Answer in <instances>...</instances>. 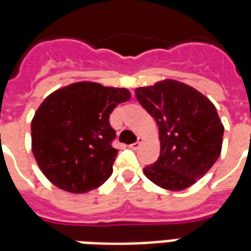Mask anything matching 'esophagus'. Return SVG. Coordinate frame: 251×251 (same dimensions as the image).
<instances>
[{"label": "esophagus", "mask_w": 251, "mask_h": 251, "mask_svg": "<svg viewBox=\"0 0 251 251\" xmlns=\"http://www.w3.org/2000/svg\"><path fill=\"white\" fill-rule=\"evenodd\" d=\"M142 143H143V139L139 138V139H138V142H136V143L129 144V148H132V150H138V148L140 147V144H142Z\"/></svg>", "instance_id": "esophagus-1"}]
</instances>
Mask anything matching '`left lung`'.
Listing matches in <instances>:
<instances>
[{"label":"left lung","instance_id":"1","mask_svg":"<svg viewBox=\"0 0 251 251\" xmlns=\"http://www.w3.org/2000/svg\"><path fill=\"white\" fill-rule=\"evenodd\" d=\"M135 95L159 127L160 156L144 167V175L171 191L193 186L221 155L223 124L215 105L195 88L171 78L136 88Z\"/></svg>","mask_w":251,"mask_h":251}]
</instances>
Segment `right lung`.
<instances>
[{
    "mask_svg": "<svg viewBox=\"0 0 251 251\" xmlns=\"http://www.w3.org/2000/svg\"><path fill=\"white\" fill-rule=\"evenodd\" d=\"M131 99L126 88L93 81L69 84L44 100L32 120V151L56 187L84 194L107 180L118 150L109 115Z\"/></svg>",
    "mask_w": 251,
    "mask_h": 251,
    "instance_id": "add662e5",
    "label": "right lung"
}]
</instances>
